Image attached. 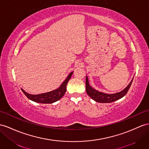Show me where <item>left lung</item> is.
Here are the masks:
<instances>
[{
	"label": "left lung",
	"instance_id": "8db88e82",
	"mask_svg": "<svg viewBox=\"0 0 149 149\" xmlns=\"http://www.w3.org/2000/svg\"><path fill=\"white\" fill-rule=\"evenodd\" d=\"M133 79V78L132 79L130 83L127 86V87H125V89H124L123 91L114 94H107V93L100 92V91H98L93 88V87L89 85L88 77H87V76H86V93L91 98L93 99V100H94L96 102H101V103H109V102H112L116 100H120V99L122 98L123 96H125L126 94H127L128 91L130 87L131 86Z\"/></svg>",
	"mask_w": 149,
	"mask_h": 149
}]
</instances>
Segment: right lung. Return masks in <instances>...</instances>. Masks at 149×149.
<instances>
[{"instance_id": "obj_1", "label": "right lung", "mask_w": 149, "mask_h": 149, "mask_svg": "<svg viewBox=\"0 0 149 149\" xmlns=\"http://www.w3.org/2000/svg\"><path fill=\"white\" fill-rule=\"evenodd\" d=\"M73 74V72H70L68 74L66 79L62 82L60 86L55 90L52 91L50 92L46 93H42L40 94H30L28 93H26L25 91L21 89L23 93L26 95L30 100L33 101H35L38 103H43V104H52L53 102H55L57 101H58L62 98L63 95L66 92L67 89V84L69 81L70 77H72V75Z\"/></svg>"}]
</instances>
